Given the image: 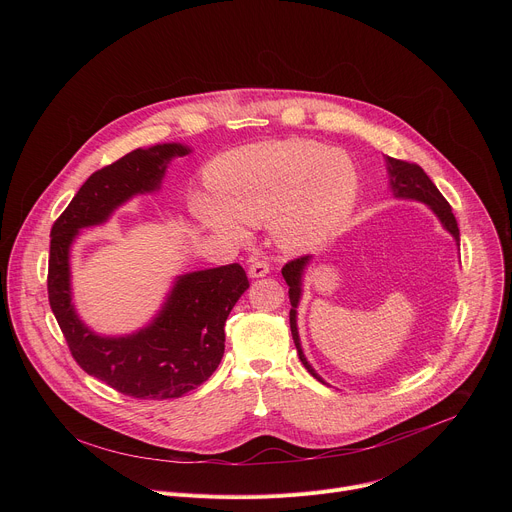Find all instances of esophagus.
I'll list each match as a JSON object with an SVG mask.
<instances>
[{
  "label": "esophagus",
  "instance_id": "1",
  "mask_svg": "<svg viewBox=\"0 0 512 512\" xmlns=\"http://www.w3.org/2000/svg\"><path fill=\"white\" fill-rule=\"evenodd\" d=\"M269 273V263L261 261V259H253L249 265V277L257 279V277H265Z\"/></svg>",
  "mask_w": 512,
  "mask_h": 512
}]
</instances>
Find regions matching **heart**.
Instances as JSON below:
<instances>
[{
	"mask_svg": "<svg viewBox=\"0 0 512 512\" xmlns=\"http://www.w3.org/2000/svg\"><path fill=\"white\" fill-rule=\"evenodd\" d=\"M214 190L194 192L190 210L216 237L247 243L251 225L269 223L275 245L306 253L334 239L358 198V172L338 150L306 139L261 141L216 158Z\"/></svg>",
	"mask_w": 512,
	"mask_h": 512,
	"instance_id": "heart-1",
	"label": "heart"
}]
</instances>
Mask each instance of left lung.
Returning <instances> with one entry per match:
<instances>
[{
  "label": "left lung",
  "instance_id": "obj_1",
  "mask_svg": "<svg viewBox=\"0 0 512 512\" xmlns=\"http://www.w3.org/2000/svg\"><path fill=\"white\" fill-rule=\"evenodd\" d=\"M387 172H389V188L393 192L395 198L401 200H417L421 204H425L435 216L437 221L442 223V227L454 237L456 245L460 247V229L456 223V216L452 212V206L448 204V200L440 194V190L435 188V184L429 180V176L417 166V164H409L403 160H395L387 156ZM312 263V255L300 257L289 261L283 269L281 275L285 279V283L289 285V302H291V310H289V326H291V336H294L296 348H298V356L302 360L304 367L308 369V373L318 379L320 383L328 385L316 371L312 364L308 362L304 350H302V342H300V332H298V306L302 302V294H304V275L308 265Z\"/></svg>",
  "mask_w": 512,
  "mask_h": 512
}]
</instances>
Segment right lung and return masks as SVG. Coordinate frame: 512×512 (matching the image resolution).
Masks as SVG:
<instances>
[{"mask_svg": "<svg viewBox=\"0 0 512 512\" xmlns=\"http://www.w3.org/2000/svg\"><path fill=\"white\" fill-rule=\"evenodd\" d=\"M184 143L137 148L95 172L50 231L48 300L68 348L91 377L135 399H176L200 387L225 354V324L249 287L239 263L178 275L152 318L131 334L105 336L89 328L72 302L70 249L83 229L107 223L139 194L158 192Z\"/></svg>", "mask_w": 512, "mask_h": 512, "instance_id": "obj_1", "label": "right lung"}]
</instances>
